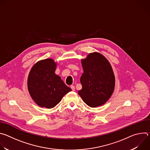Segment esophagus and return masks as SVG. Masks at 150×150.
I'll return each instance as SVG.
<instances>
[{
    "instance_id": "34e87169",
    "label": "esophagus",
    "mask_w": 150,
    "mask_h": 150,
    "mask_svg": "<svg viewBox=\"0 0 150 150\" xmlns=\"http://www.w3.org/2000/svg\"><path fill=\"white\" fill-rule=\"evenodd\" d=\"M71 88L72 89V91H75V87L74 86V85H71Z\"/></svg>"
}]
</instances>
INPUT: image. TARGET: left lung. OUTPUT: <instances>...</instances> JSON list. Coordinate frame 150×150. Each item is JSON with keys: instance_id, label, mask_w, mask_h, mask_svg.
Masks as SVG:
<instances>
[{"instance_id": "8db88e82", "label": "left lung", "mask_w": 150, "mask_h": 150, "mask_svg": "<svg viewBox=\"0 0 150 150\" xmlns=\"http://www.w3.org/2000/svg\"><path fill=\"white\" fill-rule=\"evenodd\" d=\"M83 73L78 91L85 104L91 108L104 104L111 97L115 85V75L109 61L98 53L88 54L81 60Z\"/></svg>"}]
</instances>
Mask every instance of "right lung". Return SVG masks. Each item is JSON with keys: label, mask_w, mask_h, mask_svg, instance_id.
Segmentation results:
<instances>
[{"label": "right lung", "mask_w": 150, "mask_h": 150, "mask_svg": "<svg viewBox=\"0 0 150 150\" xmlns=\"http://www.w3.org/2000/svg\"><path fill=\"white\" fill-rule=\"evenodd\" d=\"M56 64L47 59L37 62L31 69L28 88L34 101L40 106L53 108L71 91L60 77L54 74Z\"/></svg>", "instance_id": "obj_1"}]
</instances>
